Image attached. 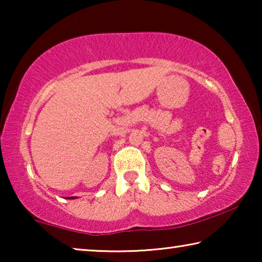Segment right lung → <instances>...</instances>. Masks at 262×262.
I'll list each match as a JSON object with an SVG mask.
<instances>
[{
  "label": "right lung",
  "mask_w": 262,
  "mask_h": 262,
  "mask_svg": "<svg viewBox=\"0 0 262 262\" xmlns=\"http://www.w3.org/2000/svg\"><path fill=\"white\" fill-rule=\"evenodd\" d=\"M67 199H76V198H74V196H72V198H67Z\"/></svg>",
  "instance_id": "1"
}]
</instances>
